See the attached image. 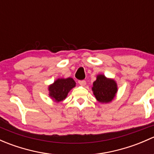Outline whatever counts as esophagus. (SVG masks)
Returning a JSON list of instances; mask_svg holds the SVG:
<instances>
[{
	"instance_id": "esophagus-1",
	"label": "esophagus",
	"mask_w": 154,
	"mask_h": 154,
	"mask_svg": "<svg viewBox=\"0 0 154 154\" xmlns=\"http://www.w3.org/2000/svg\"><path fill=\"white\" fill-rule=\"evenodd\" d=\"M79 84L82 86H85L86 85V82L85 80H79Z\"/></svg>"
}]
</instances>
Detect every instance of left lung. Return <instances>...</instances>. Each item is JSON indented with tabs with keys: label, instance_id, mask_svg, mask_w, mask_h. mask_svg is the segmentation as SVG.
<instances>
[{
	"label": "left lung",
	"instance_id": "1",
	"mask_svg": "<svg viewBox=\"0 0 154 154\" xmlns=\"http://www.w3.org/2000/svg\"><path fill=\"white\" fill-rule=\"evenodd\" d=\"M92 91L97 101L102 103L111 102L116 97L118 86L113 79L107 78L103 74H98L93 83Z\"/></svg>",
	"mask_w": 154,
	"mask_h": 154
}]
</instances>
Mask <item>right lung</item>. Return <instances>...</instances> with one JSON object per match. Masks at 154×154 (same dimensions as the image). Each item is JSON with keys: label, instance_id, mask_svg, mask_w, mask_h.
<instances>
[{"label": "right lung", "instance_id": "add662e5", "mask_svg": "<svg viewBox=\"0 0 154 154\" xmlns=\"http://www.w3.org/2000/svg\"><path fill=\"white\" fill-rule=\"evenodd\" d=\"M75 86V81L71 77L59 78L48 86L49 96L57 103L63 101L66 98L68 92Z\"/></svg>", "mask_w": 154, "mask_h": 154}]
</instances>
